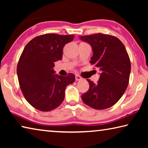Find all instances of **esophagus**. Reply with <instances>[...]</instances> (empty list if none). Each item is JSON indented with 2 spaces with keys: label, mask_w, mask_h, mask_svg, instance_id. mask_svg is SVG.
I'll return each mask as SVG.
<instances>
[{
  "label": "esophagus",
  "mask_w": 148,
  "mask_h": 148,
  "mask_svg": "<svg viewBox=\"0 0 148 148\" xmlns=\"http://www.w3.org/2000/svg\"><path fill=\"white\" fill-rule=\"evenodd\" d=\"M82 79V77L79 76V75H77V74L76 75V81H79V80H81Z\"/></svg>",
  "instance_id": "obj_1"
}]
</instances>
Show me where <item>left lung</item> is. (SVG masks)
<instances>
[{"instance_id": "obj_1", "label": "left lung", "mask_w": 148, "mask_h": 148, "mask_svg": "<svg viewBox=\"0 0 148 148\" xmlns=\"http://www.w3.org/2000/svg\"><path fill=\"white\" fill-rule=\"evenodd\" d=\"M79 38L91 46L93 54L90 63L101 71L96 84L87 79L89 89L82 95V101L94 109L108 108L121 99L129 85V55L121 40L112 35L98 33Z\"/></svg>"}]
</instances>
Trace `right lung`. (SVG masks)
Wrapping results in <instances>:
<instances>
[{"mask_svg": "<svg viewBox=\"0 0 148 148\" xmlns=\"http://www.w3.org/2000/svg\"><path fill=\"white\" fill-rule=\"evenodd\" d=\"M74 36L46 34L32 39L19 57L17 74L20 88L27 101L34 108L49 112L59 106L68 85L75 76L55 74V62L62 59L63 47Z\"/></svg>", "mask_w": 148, "mask_h": 148, "instance_id": "1", "label": "right lung"}]
</instances>
